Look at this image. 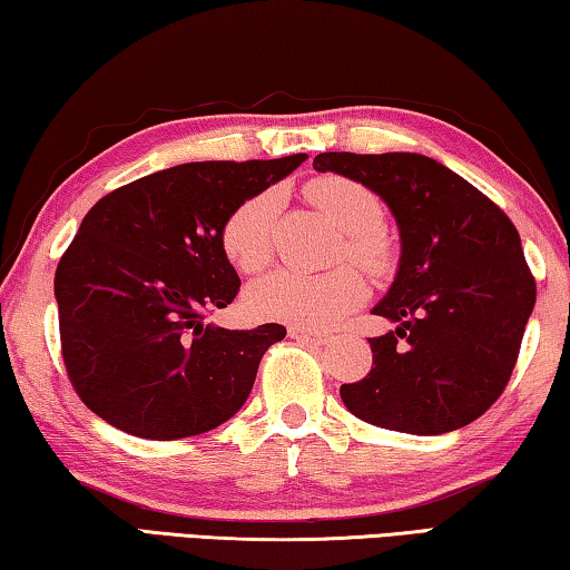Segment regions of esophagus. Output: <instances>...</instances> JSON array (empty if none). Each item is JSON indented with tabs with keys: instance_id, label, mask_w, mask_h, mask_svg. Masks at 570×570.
<instances>
[{
	"instance_id": "1",
	"label": "esophagus",
	"mask_w": 570,
	"mask_h": 570,
	"mask_svg": "<svg viewBox=\"0 0 570 570\" xmlns=\"http://www.w3.org/2000/svg\"><path fill=\"white\" fill-rule=\"evenodd\" d=\"M288 336L298 342H306V344H326L330 342V334L326 332H316V330H302V326H292L288 330Z\"/></svg>"
}]
</instances>
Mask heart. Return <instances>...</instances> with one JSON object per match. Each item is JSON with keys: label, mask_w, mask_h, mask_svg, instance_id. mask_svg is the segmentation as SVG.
Here are the masks:
<instances>
[{"label": "heart", "mask_w": 570, "mask_h": 570, "mask_svg": "<svg viewBox=\"0 0 570 570\" xmlns=\"http://www.w3.org/2000/svg\"><path fill=\"white\" fill-rule=\"evenodd\" d=\"M306 196L346 234L344 256L372 274L387 272L392 246L382 234L384 204L377 193L346 176H320L308 183ZM278 204V190L268 188L246 198L228 214L220 228V246L240 272H262L272 258ZM364 298L366 284L352 266L334 268L330 274L278 268L248 286L246 308L258 320L284 322L302 330H326L362 306Z\"/></svg>", "instance_id": "heart-1"}]
</instances>
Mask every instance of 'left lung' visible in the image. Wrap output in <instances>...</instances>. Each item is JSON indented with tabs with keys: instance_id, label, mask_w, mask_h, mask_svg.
Instances as JSON below:
<instances>
[{
	"instance_id": "obj_1",
	"label": "left lung",
	"mask_w": 570,
	"mask_h": 570,
	"mask_svg": "<svg viewBox=\"0 0 570 570\" xmlns=\"http://www.w3.org/2000/svg\"><path fill=\"white\" fill-rule=\"evenodd\" d=\"M320 173L364 183L400 228L397 276L372 314V370L342 384L354 417L410 435L478 420L513 374L535 304L520 236L493 200L420 153H320Z\"/></svg>"
}]
</instances>
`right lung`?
Here are the masks:
<instances>
[{"instance_id": "obj_1", "label": "right lung", "mask_w": 570, "mask_h": 570, "mask_svg": "<svg viewBox=\"0 0 570 570\" xmlns=\"http://www.w3.org/2000/svg\"><path fill=\"white\" fill-rule=\"evenodd\" d=\"M306 160L183 163L108 193L55 274L62 360L88 407L128 435L178 440L244 407L282 324L206 322L240 286L220 228L230 210Z\"/></svg>"}]
</instances>
